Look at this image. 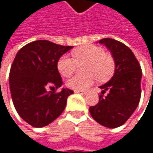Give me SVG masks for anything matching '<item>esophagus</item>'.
Listing matches in <instances>:
<instances>
[{"label": "esophagus", "mask_w": 153, "mask_h": 153, "mask_svg": "<svg viewBox=\"0 0 153 153\" xmlns=\"http://www.w3.org/2000/svg\"><path fill=\"white\" fill-rule=\"evenodd\" d=\"M74 92L78 93V94H82V95L86 94V91H82V90H74Z\"/></svg>", "instance_id": "1"}]
</instances>
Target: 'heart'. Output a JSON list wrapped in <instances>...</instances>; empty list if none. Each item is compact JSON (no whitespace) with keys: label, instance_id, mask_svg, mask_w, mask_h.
Instances as JSON below:
<instances>
[{"label":"heart","instance_id":"1","mask_svg":"<svg viewBox=\"0 0 153 153\" xmlns=\"http://www.w3.org/2000/svg\"><path fill=\"white\" fill-rule=\"evenodd\" d=\"M72 57L62 56L56 64L57 70L63 77H70L76 70L77 65H83V75L73 77L67 81V87L74 90H85L97 79L100 82L109 80L115 72L113 56L105 53L103 48L96 45H85L73 50Z\"/></svg>","mask_w":153,"mask_h":153}]
</instances>
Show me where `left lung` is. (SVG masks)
<instances>
[{"instance_id":"8db88e82","label":"left lung","mask_w":153,"mask_h":153,"mask_svg":"<svg viewBox=\"0 0 153 153\" xmlns=\"http://www.w3.org/2000/svg\"><path fill=\"white\" fill-rule=\"evenodd\" d=\"M99 43L108 48L116 65L114 75L100 87L99 102L89 107V112L102 126L114 128L123 125L137 107L141 98L142 69L132 50L122 42L105 38Z\"/></svg>"}]
</instances>
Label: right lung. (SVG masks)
<instances>
[{
  "label": "right lung",
  "instance_id": "1",
  "mask_svg": "<svg viewBox=\"0 0 153 153\" xmlns=\"http://www.w3.org/2000/svg\"><path fill=\"white\" fill-rule=\"evenodd\" d=\"M72 48L40 40L26 44L16 56L10 72L12 101L19 116L34 128L59 117L74 94L68 88L56 92L63 84L57 61Z\"/></svg>",
  "mask_w": 153,
  "mask_h": 153
}]
</instances>
